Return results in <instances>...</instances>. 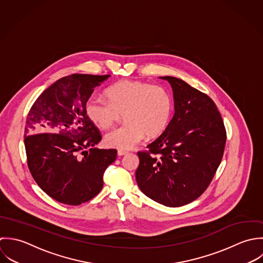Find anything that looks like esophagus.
Listing matches in <instances>:
<instances>
[{"label":"esophagus","mask_w":263,"mask_h":263,"mask_svg":"<svg viewBox=\"0 0 263 263\" xmlns=\"http://www.w3.org/2000/svg\"><path fill=\"white\" fill-rule=\"evenodd\" d=\"M128 154V152H125V151H118V156L119 157H123V156H126Z\"/></svg>","instance_id":"esophagus-1"}]
</instances>
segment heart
Returning <instances> with one entry per match:
<instances>
[{"label": "heart", "mask_w": 263, "mask_h": 263, "mask_svg": "<svg viewBox=\"0 0 263 263\" xmlns=\"http://www.w3.org/2000/svg\"><path fill=\"white\" fill-rule=\"evenodd\" d=\"M105 93L107 102L90 97L85 102L84 111L88 120L102 130L114 127L124 115L126 124L105 135L108 147L130 149L145 136L157 138L167 128L173 100L165 88L125 79L109 86Z\"/></svg>", "instance_id": "1"}]
</instances>
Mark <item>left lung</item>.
Listing matches in <instances>:
<instances>
[{
  "label": "left lung",
  "mask_w": 263,
  "mask_h": 263,
  "mask_svg": "<svg viewBox=\"0 0 263 263\" xmlns=\"http://www.w3.org/2000/svg\"><path fill=\"white\" fill-rule=\"evenodd\" d=\"M173 88L175 114L165 131L138 152L136 181L151 199L178 208L210 186L223 156L227 132L210 97L182 79L164 76Z\"/></svg>",
  "instance_id": "1"
}]
</instances>
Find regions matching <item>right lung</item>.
Segmentation results:
<instances>
[{"label": "right lung", "mask_w": 263, "mask_h": 263, "mask_svg": "<svg viewBox=\"0 0 263 263\" xmlns=\"http://www.w3.org/2000/svg\"><path fill=\"white\" fill-rule=\"evenodd\" d=\"M108 77H63L36 99L27 115L28 168L36 184L61 203L79 205L96 197L104 186L106 167L117 158L116 149L93 147L102 134L84 111L95 88Z\"/></svg>", "instance_id": "1"}]
</instances>
